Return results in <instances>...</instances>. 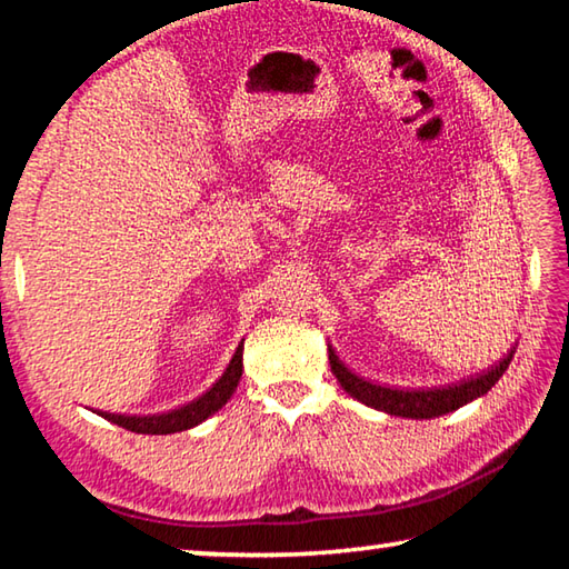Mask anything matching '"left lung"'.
<instances>
[{
	"label": "left lung",
	"instance_id": "left-lung-1",
	"mask_svg": "<svg viewBox=\"0 0 569 569\" xmlns=\"http://www.w3.org/2000/svg\"><path fill=\"white\" fill-rule=\"evenodd\" d=\"M505 369H507V361L499 363V369L487 373L485 379L465 383V387L459 389L437 391V393H401V391L371 387V383L356 379L353 373L346 371L336 356L331 359V371L353 399H359L361 403H366V407L381 409L387 413H393V417H407V419H431V417H441V413H449L459 407H465L467 401L477 399L481 393L492 389L499 381V377L505 373Z\"/></svg>",
	"mask_w": 569,
	"mask_h": 569
}]
</instances>
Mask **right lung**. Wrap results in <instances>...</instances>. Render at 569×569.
<instances>
[{
  "mask_svg": "<svg viewBox=\"0 0 569 569\" xmlns=\"http://www.w3.org/2000/svg\"><path fill=\"white\" fill-rule=\"evenodd\" d=\"M233 387L236 383H230V387H216L213 391H208L203 399H198L196 403H190V407H186V409H180V411H176V413H168V417H158L156 421L152 419H146L150 427H148V431H162V435H170V431H182V429H190V427H198L200 421H206L210 413H216L220 407H223V403L230 399V393H233ZM218 390L219 393L216 395L214 391ZM110 417V413H108ZM112 421H118V423H122V427H134V421H140V419H124V417H114L112 413Z\"/></svg>",
  "mask_w": 569,
  "mask_h": 569,
  "instance_id": "obj_1",
  "label": "right lung"
}]
</instances>
